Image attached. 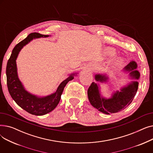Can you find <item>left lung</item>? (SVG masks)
<instances>
[{
  "label": "left lung",
  "mask_w": 153,
  "mask_h": 153,
  "mask_svg": "<svg viewBox=\"0 0 153 153\" xmlns=\"http://www.w3.org/2000/svg\"><path fill=\"white\" fill-rule=\"evenodd\" d=\"M137 67L135 62H130L125 68L129 71L130 76L138 79L140 73L136 70ZM107 77L102 75H96L95 80L97 81H106ZM138 89V82H132L126 87H123L120 92H116L111 99H105L102 98L99 91L97 84L92 82L87 91L88 98L91 105L100 111L105 114H115L126 108L133 101Z\"/></svg>",
  "instance_id": "obj_1"
}]
</instances>
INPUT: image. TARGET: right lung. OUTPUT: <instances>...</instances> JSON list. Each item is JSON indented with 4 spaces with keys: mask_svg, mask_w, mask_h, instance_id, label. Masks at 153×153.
Wrapping results in <instances>:
<instances>
[{
    "mask_svg": "<svg viewBox=\"0 0 153 153\" xmlns=\"http://www.w3.org/2000/svg\"><path fill=\"white\" fill-rule=\"evenodd\" d=\"M48 36L49 35H42L36 32L29 34L25 39L14 47L10 57L8 60L6 68L7 84L12 98L22 108L29 114L35 115H45L56 108L59 102L64 87L69 81L74 79V75L71 74L60 84L55 93L45 97L38 98L24 89L17 76L16 59L23 46L27 45L31 40L35 38Z\"/></svg>",
    "mask_w": 153,
    "mask_h": 153,
    "instance_id": "add662e5",
    "label": "right lung"
}]
</instances>
